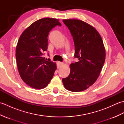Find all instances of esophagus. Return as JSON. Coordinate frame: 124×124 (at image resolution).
Returning a JSON list of instances; mask_svg holds the SVG:
<instances>
[{
  "label": "esophagus",
  "mask_w": 124,
  "mask_h": 124,
  "mask_svg": "<svg viewBox=\"0 0 124 124\" xmlns=\"http://www.w3.org/2000/svg\"><path fill=\"white\" fill-rule=\"evenodd\" d=\"M63 63L62 62H57V68H59L60 67H61Z\"/></svg>",
  "instance_id": "esophagus-1"
}]
</instances>
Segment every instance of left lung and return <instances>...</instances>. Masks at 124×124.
<instances>
[{
	"label": "left lung",
	"mask_w": 124,
	"mask_h": 124,
	"mask_svg": "<svg viewBox=\"0 0 124 124\" xmlns=\"http://www.w3.org/2000/svg\"><path fill=\"white\" fill-rule=\"evenodd\" d=\"M75 44V57L79 61L70 65L68 77L62 79L67 90L78 92L93 85L99 77L106 59L101 36L93 27L80 20H63Z\"/></svg>",
	"instance_id": "1"
}]
</instances>
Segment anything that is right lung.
<instances>
[{
	"label": "right lung",
	"mask_w": 124,
	"mask_h": 124,
	"mask_svg": "<svg viewBox=\"0 0 124 124\" xmlns=\"http://www.w3.org/2000/svg\"><path fill=\"white\" fill-rule=\"evenodd\" d=\"M59 21L49 17L36 21L18 39L15 54L18 72L23 81L33 88L46 87L56 69V63L43 55L47 50L49 31L61 25Z\"/></svg>",
	"instance_id": "1"
}]
</instances>
